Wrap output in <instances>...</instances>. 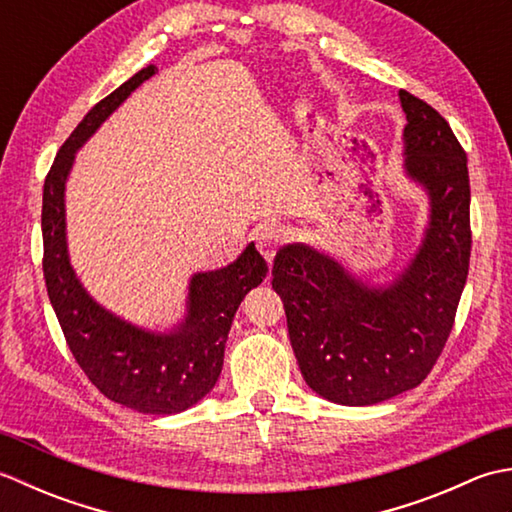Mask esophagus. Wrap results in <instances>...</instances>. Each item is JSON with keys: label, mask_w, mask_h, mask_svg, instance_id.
Instances as JSON below:
<instances>
[{"label": "esophagus", "mask_w": 512, "mask_h": 512, "mask_svg": "<svg viewBox=\"0 0 512 512\" xmlns=\"http://www.w3.org/2000/svg\"><path fill=\"white\" fill-rule=\"evenodd\" d=\"M288 235H290L288 228H284L281 224H264L255 235L259 253H262L268 262H273L277 248L288 242Z\"/></svg>", "instance_id": "obj_1"}]
</instances>
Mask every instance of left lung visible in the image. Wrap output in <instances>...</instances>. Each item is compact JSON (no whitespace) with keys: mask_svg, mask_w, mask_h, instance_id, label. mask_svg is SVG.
Wrapping results in <instances>:
<instances>
[{"mask_svg":"<svg viewBox=\"0 0 512 512\" xmlns=\"http://www.w3.org/2000/svg\"><path fill=\"white\" fill-rule=\"evenodd\" d=\"M405 167L431 198V224L407 273L369 290L317 250H277L273 288L284 301L292 350L306 383L339 405L363 407L418 387L455 323L471 259L466 154L444 116L400 90Z\"/></svg>","mask_w":512,"mask_h":512,"instance_id":"obj_1","label":"left lung"}]
</instances>
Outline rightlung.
Instances as JSON below:
<instances>
[{
	"instance_id": "right-lung-1",
	"label": "right lung",
	"mask_w": 512,
	"mask_h": 512,
	"mask_svg": "<svg viewBox=\"0 0 512 512\" xmlns=\"http://www.w3.org/2000/svg\"><path fill=\"white\" fill-rule=\"evenodd\" d=\"M154 72L156 65H147L96 103L54 158L43 182V279L65 343L90 383L118 405L169 416L195 405L217 383L235 310L250 288L262 284L268 266L255 244H248L231 266L195 275L189 317L169 336L116 319L76 281L65 250L63 215V189L74 151Z\"/></svg>"
}]
</instances>
